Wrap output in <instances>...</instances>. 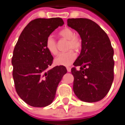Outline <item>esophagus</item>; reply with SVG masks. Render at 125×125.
<instances>
[{
  "label": "esophagus",
  "mask_w": 125,
  "mask_h": 125,
  "mask_svg": "<svg viewBox=\"0 0 125 125\" xmlns=\"http://www.w3.org/2000/svg\"><path fill=\"white\" fill-rule=\"evenodd\" d=\"M67 71L68 72H71V67H67Z\"/></svg>",
  "instance_id": "obj_1"
}]
</instances>
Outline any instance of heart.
<instances>
[{
    "label": "heart",
    "mask_w": 125,
    "mask_h": 125,
    "mask_svg": "<svg viewBox=\"0 0 125 125\" xmlns=\"http://www.w3.org/2000/svg\"><path fill=\"white\" fill-rule=\"evenodd\" d=\"M58 35L61 38L67 40V49L69 51L65 52L60 53L54 59L55 63L60 65H70L76 59V54L72 49L79 51L82 48V39L78 36L74 34V30L70 28H65L60 31ZM45 47L49 52L53 55L58 53L57 42L52 36L47 37L45 42Z\"/></svg>",
    "instance_id": "obj_1"
}]
</instances>
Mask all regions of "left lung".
<instances>
[{
	"instance_id": "obj_1",
	"label": "left lung",
	"mask_w": 125,
	"mask_h": 125,
	"mask_svg": "<svg viewBox=\"0 0 125 125\" xmlns=\"http://www.w3.org/2000/svg\"><path fill=\"white\" fill-rule=\"evenodd\" d=\"M67 25L82 39L81 52L73 63V91L83 102L95 103L108 93L114 77V49L106 33L93 21L68 19ZM80 66L78 71L76 67Z\"/></svg>"
}]
</instances>
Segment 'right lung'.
I'll return each mask as SVG.
<instances>
[{
  "mask_svg": "<svg viewBox=\"0 0 125 125\" xmlns=\"http://www.w3.org/2000/svg\"><path fill=\"white\" fill-rule=\"evenodd\" d=\"M63 24L61 18L34 19L22 30L15 46L11 59L15 87L21 99L30 106L51 104L67 73L63 65L49 69L53 57L45 47L47 37Z\"/></svg>",
  "mask_w": 125,
  "mask_h": 125,
  "instance_id": "right-lung-1",
  "label": "right lung"
}]
</instances>
